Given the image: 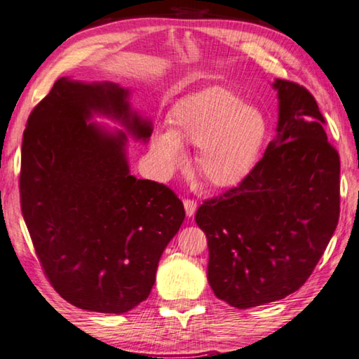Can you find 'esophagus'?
Returning a JSON list of instances; mask_svg holds the SVG:
<instances>
[{"label": "esophagus", "instance_id": "obj_1", "mask_svg": "<svg viewBox=\"0 0 359 359\" xmlns=\"http://www.w3.org/2000/svg\"><path fill=\"white\" fill-rule=\"evenodd\" d=\"M184 209H186V214L187 217H194L195 211H197V201L194 200H184Z\"/></svg>", "mask_w": 359, "mask_h": 359}]
</instances>
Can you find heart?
Instances as JSON below:
<instances>
[{
  "instance_id": "obj_1",
  "label": "heart",
  "mask_w": 359,
  "mask_h": 359,
  "mask_svg": "<svg viewBox=\"0 0 359 359\" xmlns=\"http://www.w3.org/2000/svg\"><path fill=\"white\" fill-rule=\"evenodd\" d=\"M175 130L153 137L161 173L170 175L187 162L186 144L200 148V175L215 187H231L253 170L267 139V120L236 93L211 87L182 101L172 114Z\"/></svg>"
}]
</instances>
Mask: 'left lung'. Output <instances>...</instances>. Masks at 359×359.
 I'll return each instance as SVG.
<instances>
[{
  "mask_svg": "<svg viewBox=\"0 0 359 359\" xmlns=\"http://www.w3.org/2000/svg\"><path fill=\"white\" fill-rule=\"evenodd\" d=\"M276 136L238 187L209 198L195 222L208 238V281L239 309L281 300L300 289L339 220V154L325 118L303 86L285 79Z\"/></svg>",
  "mask_w": 359,
  "mask_h": 359,
  "instance_id": "1",
  "label": "left lung"
}]
</instances>
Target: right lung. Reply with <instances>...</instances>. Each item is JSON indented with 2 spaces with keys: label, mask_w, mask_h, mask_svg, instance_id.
<instances>
[{
  "label": "right lung",
  "mask_w": 359,
  "mask_h": 359,
  "mask_svg": "<svg viewBox=\"0 0 359 359\" xmlns=\"http://www.w3.org/2000/svg\"><path fill=\"white\" fill-rule=\"evenodd\" d=\"M130 89L59 78L23 133L20 201L51 286L73 306L123 314L148 299L167 243L184 220L167 186L130 173L126 134L147 142L151 121L133 111Z\"/></svg>",
  "instance_id": "1"
}]
</instances>
